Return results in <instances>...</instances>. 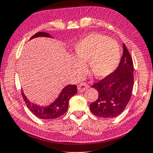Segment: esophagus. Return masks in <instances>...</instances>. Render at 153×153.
<instances>
[{"instance_id": "obj_1", "label": "esophagus", "mask_w": 153, "mask_h": 153, "mask_svg": "<svg viewBox=\"0 0 153 153\" xmlns=\"http://www.w3.org/2000/svg\"><path fill=\"white\" fill-rule=\"evenodd\" d=\"M88 88V86L87 85L86 83H80L77 86V88H78V91L79 92H84V91H86Z\"/></svg>"}]
</instances>
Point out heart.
I'll return each instance as SVG.
<instances>
[{"label": "heart", "instance_id": "b5f03b06", "mask_svg": "<svg viewBox=\"0 0 153 153\" xmlns=\"http://www.w3.org/2000/svg\"><path fill=\"white\" fill-rule=\"evenodd\" d=\"M77 59L73 62L75 72L84 71L82 63L88 62V70L96 78H105L114 72L120 61V48L115 41L100 33H91L74 47Z\"/></svg>", "mask_w": 153, "mask_h": 153}]
</instances>
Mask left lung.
<instances>
[{
	"label": "left lung",
	"instance_id": "1",
	"mask_svg": "<svg viewBox=\"0 0 153 153\" xmlns=\"http://www.w3.org/2000/svg\"><path fill=\"white\" fill-rule=\"evenodd\" d=\"M134 80L133 60L124 43L122 59L116 70L92 86L98 92V98L90 104L91 112L102 118L120 115L131 97Z\"/></svg>",
	"mask_w": 153,
	"mask_h": 153
}]
</instances>
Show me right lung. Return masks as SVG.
Returning <instances> with one entry per match:
<instances>
[{"mask_svg": "<svg viewBox=\"0 0 153 153\" xmlns=\"http://www.w3.org/2000/svg\"><path fill=\"white\" fill-rule=\"evenodd\" d=\"M48 37L52 38L49 33L45 32H38L31 38V39L36 37ZM77 94L76 85H68L62 89L58 97L54 102L49 105L41 106L39 105L31 102L26 97L22 90V96L24 100L27 105L29 110L33 113L38 118L42 120H50V119H56L59 117L63 115L68 110L69 101L70 98Z\"/></svg>", "mask_w": 153, "mask_h": 153, "instance_id": "right-lung-1", "label": "right lung"}]
</instances>
